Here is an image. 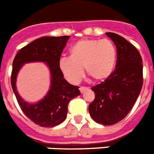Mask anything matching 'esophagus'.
Listing matches in <instances>:
<instances>
[{"label": "esophagus", "mask_w": 154, "mask_h": 154, "mask_svg": "<svg viewBox=\"0 0 154 154\" xmlns=\"http://www.w3.org/2000/svg\"><path fill=\"white\" fill-rule=\"evenodd\" d=\"M80 91H81V93H82V94H84L85 92V91H87V90H88V88H87V87H80Z\"/></svg>", "instance_id": "34e87169"}]
</instances>
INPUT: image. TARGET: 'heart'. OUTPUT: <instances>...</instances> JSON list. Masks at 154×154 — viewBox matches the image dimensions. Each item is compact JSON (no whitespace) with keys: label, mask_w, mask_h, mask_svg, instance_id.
Wrapping results in <instances>:
<instances>
[{"label":"heart","mask_w":154,"mask_h":154,"mask_svg":"<svg viewBox=\"0 0 154 154\" xmlns=\"http://www.w3.org/2000/svg\"><path fill=\"white\" fill-rule=\"evenodd\" d=\"M117 49L109 39H82L70 49L69 57H62L59 69L71 84H77L86 73L94 81H103L109 77L117 62Z\"/></svg>","instance_id":"heart-1"}]
</instances>
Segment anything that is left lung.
<instances>
[{"label":"left lung","mask_w":154,"mask_h":154,"mask_svg":"<svg viewBox=\"0 0 154 154\" xmlns=\"http://www.w3.org/2000/svg\"><path fill=\"white\" fill-rule=\"evenodd\" d=\"M117 49L116 69L109 77L92 88L95 99L89 112L96 122L114 125L126 117L143 85L142 58L134 45L114 32H106Z\"/></svg>","instance_id":"8db88e82"}]
</instances>
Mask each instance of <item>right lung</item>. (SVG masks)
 <instances>
[{"label": "right lung", "instance_id": "obj_1", "mask_svg": "<svg viewBox=\"0 0 154 154\" xmlns=\"http://www.w3.org/2000/svg\"><path fill=\"white\" fill-rule=\"evenodd\" d=\"M69 36L43 37L20 49L13 62L11 85L16 98L25 116L42 127H53L63 122L67 117L69 101L79 96V87L72 85L64 78L59 69V61ZM45 62L51 75V85L48 94L37 103L24 101L18 94L15 80L20 68L25 63Z\"/></svg>", "mask_w": 154, "mask_h": 154}]
</instances>
